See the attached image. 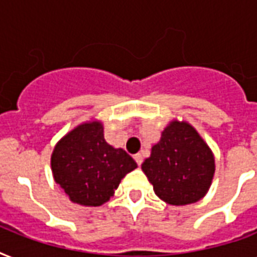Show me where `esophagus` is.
I'll return each instance as SVG.
<instances>
[{"mask_svg": "<svg viewBox=\"0 0 257 257\" xmlns=\"http://www.w3.org/2000/svg\"><path fill=\"white\" fill-rule=\"evenodd\" d=\"M135 160H136L137 165L143 164V155H141V153H137V155H135Z\"/></svg>", "mask_w": 257, "mask_h": 257, "instance_id": "esophagus-1", "label": "esophagus"}]
</instances>
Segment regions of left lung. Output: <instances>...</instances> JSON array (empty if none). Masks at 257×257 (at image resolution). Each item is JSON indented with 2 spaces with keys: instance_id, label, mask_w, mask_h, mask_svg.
Returning <instances> with one entry per match:
<instances>
[{
  "instance_id": "left-lung-1",
  "label": "left lung",
  "mask_w": 257,
  "mask_h": 257,
  "mask_svg": "<svg viewBox=\"0 0 257 257\" xmlns=\"http://www.w3.org/2000/svg\"><path fill=\"white\" fill-rule=\"evenodd\" d=\"M141 168L161 200L185 205L205 196L215 173V159L193 126L172 121Z\"/></svg>"
}]
</instances>
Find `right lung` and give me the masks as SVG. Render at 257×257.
<instances>
[{"label":"right lung","mask_w":257,"mask_h":257,"mask_svg":"<svg viewBox=\"0 0 257 257\" xmlns=\"http://www.w3.org/2000/svg\"><path fill=\"white\" fill-rule=\"evenodd\" d=\"M137 168L124 149L104 139L101 122L78 125L58 141L52 155V171L73 203L97 207L108 201L126 173Z\"/></svg>","instance_id":"right-lung-1"}]
</instances>
